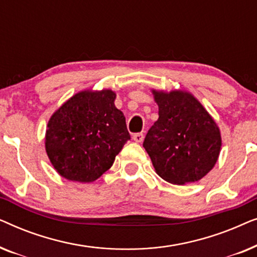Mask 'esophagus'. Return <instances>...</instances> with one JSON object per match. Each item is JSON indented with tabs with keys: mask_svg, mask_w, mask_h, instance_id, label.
<instances>
[{
	"mask_svg": "<svg viewBox=\"0 0 257 257\" xmlns=\"http://www.w3.org/2000/svg\"><path fill=\"white\" fill-rule=\"evenodd\" d=\"M132 138H133V140H135L136 143H142L143 140H144V135H143L142 132L136 133V135H133Z\"/></svg>",
	"mask_w": 257,
	"mask_h": 257,
	"instance_id": "obj_1",
	"label": "esophagus"
}]
</instances>
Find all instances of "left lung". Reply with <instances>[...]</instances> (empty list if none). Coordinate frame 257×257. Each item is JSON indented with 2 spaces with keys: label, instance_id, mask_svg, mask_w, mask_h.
Here are the masks:
<instances>
[{
  "label": "left lung",
  "instance_id": "left-lung-1",
  "mask_svg": "<svg viewBox=\"0 0 257 257\" xmlns=\"http://www.w3.org/2000/svg\"><path fill=\"white\" fill-rule=\"evenodd\" d=\"M159 118L149 130L143 146L157 174L171 184L202 179L216 164L221 135L201 103L187 91H152Z\"/></svg>",
  "mask_w": 257,
  "mask_h": 257
}]
</instances>
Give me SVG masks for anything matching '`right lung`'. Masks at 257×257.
I'll use <instances>...</instances> for the list:
<instances>
[{"mask_svg": "<svg viewBox=\"0 0 257 257\" xmlns=\"http://www.w3.org/2000/svg\"><path fill=\"white\" fill-rule=\"evenodd\" d=\"M111 90L82 91L65 101L48 122L45 151L63 178L92 182L112 166L131 139L124 113Z\"/></svg>", "mask_w": 257, "mask_h": 257, "instance_id": "right-lung-1", "label": "right lung"}]
</instances>
